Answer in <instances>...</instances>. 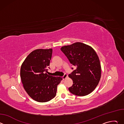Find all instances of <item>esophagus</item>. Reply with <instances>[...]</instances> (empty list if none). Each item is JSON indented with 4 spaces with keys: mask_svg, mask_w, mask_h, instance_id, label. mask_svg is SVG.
<instances>
[{
    "mask_svg": "<svg viewBox=\"0 0 124 124\" xmlns=\"http://www.w3.org/2000/svg\"><path fill=\"white\" fill-rule=\"evenodd\" d=\"M67 77H68L67 75L66 74H65L64 75V76L62 77V78H63V79H65L67 78Z\"/></svg>",
    "mask_w": 124,
    "mask_h": 124,
    "instance_id": "34e87169",
    "label": "esophagus"
}]
</instances>
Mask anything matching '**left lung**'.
Wrapping results in <instances>:
<instances>
[{
  "mask_svg": "<svg viewBox=\"0 0 124 124\" xmlns=\"http://www.w3.org/2000/svg\"><path fill=\"white\" fill-rule=\"evenodd\" d=\"M61 50L70 64L77 67L69 75L73 81V85L69 88L70 92L78 96L91 93L97 86L101 77L100 61L94 49L90 46L77 42L63 46Z\"/></svg>",
  "mask_w": 124,
  "mask_h": 124,
  "instance_id": "obj_1",
  "label": "left lung"
}]
</instances>
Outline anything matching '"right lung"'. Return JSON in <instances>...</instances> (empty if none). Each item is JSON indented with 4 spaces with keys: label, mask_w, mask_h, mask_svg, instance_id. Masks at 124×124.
Returning <instances> with one entry per match:
<instances>
[{
    "label": "right lung",
    "mask_w": 124,
    "mask_h": 124,
    "mask_svg": "<svg viewBox=\"0 0 124 124\" xmlns=\"http://www.w3.org/2000/svg\"><path fill=\"white\" fill-rule=\"evenodd\" d=\"M52 54V48L34 50L21 66L20 75L24 89L32 99L38 102H47L54 98L57 85L62 80L61 77L46 74Z\"/></svg>",
    "instance_id": "1"
}]
</instances>
